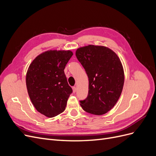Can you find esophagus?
Here are the masks:
<instances>
[{
    "label": "esophagus",
    "instance_id": "1",
    "mask_svg": "<svg viewBox=\"0 0 156 156\" xmlns=\"http://www.w3.org/2000/svg\"><path fill=\"white\" fill-rule=\"evenodd\" d=\"M73 93H75V92H76L77 91V88H76V87H73Z\"/></svg>",
    "mask_w": 156,
    "mask_h": 156
}]
</instances>
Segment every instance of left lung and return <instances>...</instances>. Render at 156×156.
<instances>
[{
    "label": "left lung",
    "instance_id": "1",
    "mask_svg": "<svg viewBox=\"0 0 156 156\" xmlns=\"http://www.w3.org/2000/svg\"><path fill=\"white\" fill-rule=\"evenodd\" d=\"M75 55L88 77V93L80 101L84 111L102 115L115 105L121 95L124 73L114 51L104 46L89 45L77 49Z\"/></svg>",
    "mask_w": 156,
    "mask_h": 156
}]
</instances>
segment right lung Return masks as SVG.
Listing matches in <instances>:
<instances>
[{"mask_svg": "<svg viewBox=\"0 0 156 156\" xmlns=\"http://www.w3.org/2000/svg\"><path fill=\"white\" fill-rule=\"evenodd\" d=\"M71 51L50 50L40 54L28 69L26 84L30 100L41 114L52 118L62 112L72 93L64 68Z\"/></svg>", "mask_w": 156, "mask_h": 156, "instance_id": "right-lung-1", "label": "right lung"}]
</instances>
